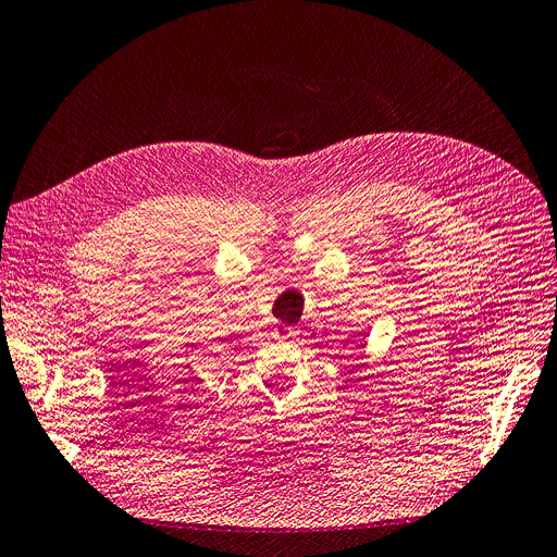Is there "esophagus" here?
Segmentation results:
<instances>
[{
	"label": "esophagus",
	"instance_id": "1",
	"mask_svg": "<svg viewBox=\"0 0 557 557\" xmlns=\"http://www.w3.org/2000/svg\"><path fill=\"white\" fill-rule=\"evenodd\" d=\"M281 336H283L285 341H293V338L297 336V329H293V326H285V329L281 331Z\"/></svg>",
	"mask_w": 557,
	"mask_h": 557
}]
</instances>
